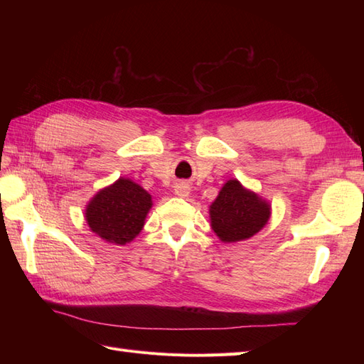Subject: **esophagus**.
Here are the masks:
<instances>
[{
    "instance_id": "1",
    "label": "esophagus",
    "mask_w": 364,
    "mask_h": 364,
    "mask_svg": "<svg viewBox=\"0 0 364 364\" xmlns=\"http://www.w3.org/2000/svg\"><path fill=\"white\" fill-rule=\"evenodd\" d=\"M174 193H176V196H179V197H188V196H190V193H191V190H190V185L186 183V182H179V183H176V186H174Z\"/></svg>"
}]
</instances>
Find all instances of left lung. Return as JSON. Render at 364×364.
Masks as SVG:
<instances>
[{"instance_id": "left-lung-1", "label": "left lung", "mask_w": 364, "mask_h": 364, "mask_svg": "<svg viewBox=\"0 0 364 364\" xmlns=\"http://www.w3.org/2000/svg\"><path fill=\"white\" fill-rule=\"evenodd\" d=\"M272 215L270 202L238 179H229L209 206V220L222 243H238L258 234Z\"/></svg>"}]
</instances>
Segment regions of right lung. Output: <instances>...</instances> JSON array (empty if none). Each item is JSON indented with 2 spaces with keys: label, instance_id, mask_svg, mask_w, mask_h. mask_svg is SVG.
Instances as JSON below:
<instances>
[{
  "label": "right lung",
  "instance_id": "right-lung-1",
  "mask_svg": "<svg viewBox=\"0 0 364 364\" xmlns=\"http://www.w3.org/2000/svg\"><path fill=\"white\" fill-rule=\"evenodd\" d=\"M151 205V196L139 183L119 178L87 202L85 220L106 243L124 246L139 235Z\"/></svg>",
  "mask_w": 364,
  "mask_h": 364
}]
</instances>
